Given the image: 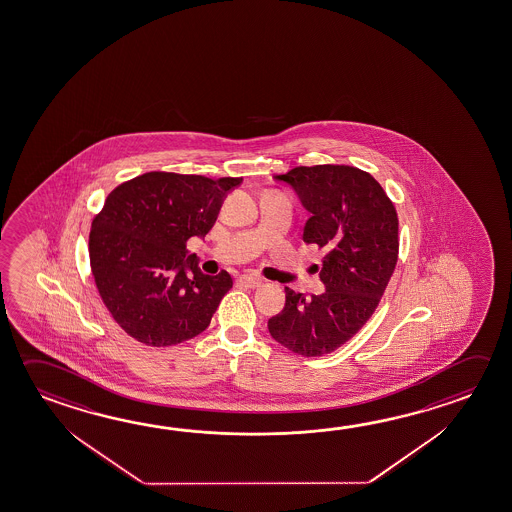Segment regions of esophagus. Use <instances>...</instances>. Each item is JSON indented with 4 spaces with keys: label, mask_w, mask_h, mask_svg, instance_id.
<instances>
[{
    "label": "esophagus",
    "mask_w": 512,
    "mask_h": 512,
    "mask_svg": "<svg viewBox=\"0 0 512 512\" xmlns=\"http://www.w3.org/2000/svg\"><path fill=\"white\" fill-rule=\"evenodd\" d=\"M237 280H239V284L246 287H259L262 284V278L253 277V275H241Z\"/></svg>",
    "instance_id": "34e87169"
}]
</instances>
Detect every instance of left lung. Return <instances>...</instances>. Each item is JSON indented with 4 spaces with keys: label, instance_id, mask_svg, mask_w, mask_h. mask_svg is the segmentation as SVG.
<instances>
[{
    "label": "left lung",
    "instance_id": "8db88e82",
    "mask_svg": "<svg viewBox=\"0 0 512 512\" xmlns=\"http://www.w3.org/2000/svg\"><path fill=\"white\" fill-rule=\"evenodd\" d=\"M275 180L291 185L311 214L304 243L325 250V291L305 298L286 287V305L269 318V334L298 356H325L376 311L397 264L399 219L383 187L350 165L295 167Z\"/></svg>",
    "mask_w": 512,
    "mask_h": 512
}]
</instances>
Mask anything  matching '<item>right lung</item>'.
Masks as SVG:
<instances>
[{
	"instance_id": "right-lung-1",
	"label": "right lung",
	"mask_w": 512,
	"mask_h": 512,
	"mask_svg": "<svg viewBox=\"0 0 512 512\" xmlns=\"http://www.w3.org/2000/svg\"><path fill=\"white\" fill-rule=\"evenodd\" d=\"M241 181L154 171L111 190L91 223V275L131 338L171 347L210 325L234 282L225 269L216 277L201 273L187 241L210 232L226 194Z\"/></svg>"
}]
</instances>
